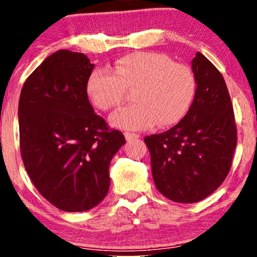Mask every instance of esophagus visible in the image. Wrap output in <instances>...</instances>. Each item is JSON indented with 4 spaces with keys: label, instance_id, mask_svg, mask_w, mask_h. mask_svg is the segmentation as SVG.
I'll list each match as a JSON object with an SVG mask.
<instances>
[{
    "label": "esophagus",
    "instance_id": "34e87169",
    "mask_svg": "<svg viewBox=\"0 0 257 257\" xmlns=\"http://www.w3.org/2000/svg\"><path fill=\"white\" fill-rule=\"evenodd\" d=\"M124 137H125V140L126 141H131V140H134V139H139V138H140V135L135 134V133L125 132L124 133Z\"/></svg>",
    "mask_w": 257,
    "mask_h": 257
}]
</instances>
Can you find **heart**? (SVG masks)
<instances>
[{
  "label": "heart",
  "instance_id": "1",
  "mask_svg": "<svg viewBox=\"0 0 257 257\" xmlns=\"http://www.w3.org/2000/svg\"><path fill=\"white\" fill-rule=\"evenodd\" d=\"M135 89V104L111 116V124L128 131H141L176 124L186 116L196 94L192 70L167 54L135 52L119 58L113 69L98 67L87 79L90 101L102 111L122 104L126 90Z\"/></svg>",
  "mask_w": 257,
  "mask_h": 257
}]
</instances>
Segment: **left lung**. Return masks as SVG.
Segmentation results:
<instances>
[{"mask_svg": "<svg viewBox=\"0 0 257 257\" xmlns=\"http://www.w3.org/2000/svg\"><path fill=\"white\" fill-rule=\"evenodd\" d=\"M197 89L190 110L169 131L145 138L157 190L178 203L210 196L228 175L237 125L225 79L202 53L192 60Z\"/></svg>", "mask_w": 257, "mask_h": 257, "instance_id": "1", "label": "left lung"}]
</instances>
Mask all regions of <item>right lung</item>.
Returning <instances> with one entry per match:
<instances>
[{
	"instance_id": "1",
	"label": "right lung",
	"mask_w": 257,
	"mask_h": 257,
	"mask_svg": "<svg viewBox=\"0 0 257 257\" xmlns=\"http://www.w3.org/2000/svg\"><path fill=\"white\" fill-rule=\"evenodd\" d=\"M83 53H53L26 78L19 98L24 167L37 191L64 211H85L105 198L108 167L125 144L94 112L87 94L93 71Z\"/></svg>"
}]
</instances>
